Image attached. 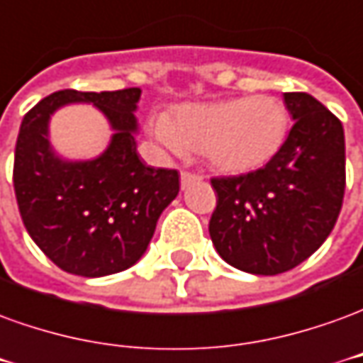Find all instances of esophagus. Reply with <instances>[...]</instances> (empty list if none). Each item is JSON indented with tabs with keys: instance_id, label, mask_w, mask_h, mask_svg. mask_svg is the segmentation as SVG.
Wrapping results in <instances>:
<instances>
[{
	"instance_id": "1",
	"label": "esophagus",
	"mask_w": 363,
	"mask_h": 363,
	"mask_svg": "<svg viewBox=\"0 0 363 363\" xmlns=\"http://www.w3.org/2000/svg\"><path fill=\"white\" fill-rule=\"evenodd\" d=\"M203 177L199 174H191V172H182V176H179V184H182V189H187V187L191 186V184H197V182H201Z\"/></svg>"
}]
</instances>
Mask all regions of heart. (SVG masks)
Returning a JSON list of instances; mask_svg holds the SVG:
<instances>
[{
	"label": "heart",
	"instance_id": "b5f03b06",
	"mask_svg": "<svg viewBox=\"0 0 363 363\" xmlns=\"http://www.w3.org/2000/svg\"><path fill=\"white\" fill-rule=\"evenodd\" d=\"M289 115L274 95L233 97L186 104L150 119L154 138L172 152H203L223 174H248L264 168L281 150Z\"/></svg>",
	"mask_w": 363,
	"mask_h": 363
}]
</instances>
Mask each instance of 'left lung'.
I'll return each instance as SVG.
<instances>
[{"label": "left lung", "mask_w": 363, "mask_h": 363, "mask_svg": "<svg viewBox=\"0 0 363 363\" xmlns=\"http://www.w3.org/2000/svg\"><path fill=\"white\" fill-rule=\"evenodd\" d=\"M293 123L264 168L211 179L217 191L209 235L218 256L254 276H276L320 248L346 187L342 123L313 95L284 94Z\"/></svg>", "instance_id": "1"}]
</instances>
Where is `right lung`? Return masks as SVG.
Wrapping results in <instances>:
<instances>
[{"label": "right lung", "instance_id": "1", "mask_svg": "<svg viewBox=\"0 0 363 363\" xmlns=\"http://www.w3.org/2000/svg\"><path fill=\"white\" fill-rule=\"evenodd\" d=\"M138 99L140 87L62 89L23 119L13 166L19 213L35 244L68 274L104 277L130 268L179 191L176 169L138 158ZM70 103H91L113 130L108 148L91 161H66L50 145V117Z\"/></svg>", "mask_w": 363, "mask_h": 363}]
</instances>
